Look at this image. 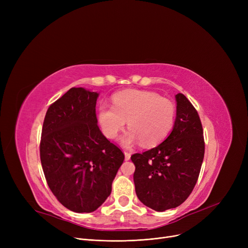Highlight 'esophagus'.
Wrapping results in <instances>:
<instances>
[{
  "instance_id": "34e87169",
  "label": "esophagus",
  "mask_w": 248,
  "mask_h": 248,
  "mask_svg": "<svg viewBox=\"0 0 248 248\" xmlns=\"http://www.w3.org/2000/svg\"><path fill=\"white\" fill-rule=\"evenodd\" d=\"M124 159H125V161H128L129 159H131V153L127 152V151H124Z\"/></svg>"
}]
</instances>
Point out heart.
<instances>
[{
  "instance_id": "b5f03b06",
  "label": "heart",
  "mask_w": 248,
  "mask_h": 248,
  "mask_svg": "<svg viewBox=\"0 0 248 248\" xmlns=\"http://www.w3.org/2000/svg\"><path fill=\"white\" fill-rule=\"evenodd\" d=\"M111 107L106 103L98 108V122L103 134L115 139L127 125L131 128L123 144L131 147L137 142L147 148L158 146L170 135L176 120V106L171 99L154 91L124 90L111 97Z\"/></svg>"
}]
</instances>
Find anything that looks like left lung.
Wrapping results in <instances>:
<instances>
[{
  "label": "left lung",
  "mask_w": 248,
  "mask_h": 248,
  "mask_svg": "<svg viewBox=\"0 0 248 248\" xmlns=\"http://www.w3.org/2000/svg\"><path fill=\"white\" fill-rule=\"evenodd\" d=\"M174 128L162 144L134 154V182L140 201L163 212L183 203L192 193L200 174L205 153L199 114L189 99L176 95Z\"/></svg>",
  "instance_id": "obj_1"
}]
</instances>
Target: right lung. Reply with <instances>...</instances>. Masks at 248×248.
<instances>
[{
    "label": "right lung",
    "instance_id": "obj_1",
    "mask_svg": "<svg viewBox=\"0 0 248 248\" xmlns=\"http://www.w3.org/2000/svg\"><path fill=\"white\" fill-rule=\"evenodd\" d=\"M97 93L72 87L48 108L40 140L47 184L67 209L93 212L107 200L122 166V150L102 135Z\"/></svg>",
    "mask_w": 248,
    "mask_h": 248
}]
</instances>
